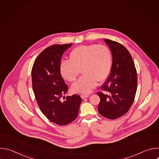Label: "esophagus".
I'll use <instances>...</instances> for the list:
<instances>
[{"label":"esophagus","mask_w":159,"mask_h":159,"mask_svg":"<svg viewBox=\"0 0 159 159\" xmlns=\"http://www.w3.org/2000/svg\"><path fill=\"white\" fill-rule=\"evenodd\" d=\"M89 96H90V95H89V94H81V95H80V96H81L82 99L87 98H88Z\"/></svg>","instance_id":"34e87169"}]
</instances>
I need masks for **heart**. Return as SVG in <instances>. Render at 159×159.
Returning a JSON list of instances; mask_svg holds the SVG:
<instances>
[{
  "mask_svg": "<svg viewBox=\"0 0 159 159\" xmlns=\"http://www.w3.org/2000/svg\"><path fill=\"white\" fill-rule=\"evenodd\" d=\"M112 54L104 45L97 44L79 46L69 54V60H62L60 72L64 79L74 81L81 70L83 75L72 85L74 93H89L109 76L112 66Z\"/></svg>",
  "mask_w": 159,
  "mask_h": 159,
  "instance_id": "heart-1",
  "label": "heart"
}]
</instances>
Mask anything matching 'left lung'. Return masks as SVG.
Returning a JSON list of instances; mask_svg holds the SVG:
<instances>
[{"mask_svg":"<svg viewBox=\"0 0 159 159\" xmlns=\"http://www.w3.org/2000/svg\"><path fill=\"white\" fill-rule=\"evenodd\" d=\"M104 41L109 47L112 57L111 74L100 87L98 111L110 120L125 115L130 109L137 92V74L133 58L121 44L108 39Z\"/></svg>","mask_w":159,"mask_h":159,"instance_id":"obj_1","label":"left lung"}]
</instances>
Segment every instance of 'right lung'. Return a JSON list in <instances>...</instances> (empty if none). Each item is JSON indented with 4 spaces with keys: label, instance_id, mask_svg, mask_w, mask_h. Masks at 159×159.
<instances>
[{
    "label": "right lung",
    "instance_id": "obj_1",
    "mask_svg": "<svg viewBox=\"0 0 159 159\" xmlns=\"http://www.w3.org/2000/svg\"><path fill=\"white\" fill-rule=\"evenodd\" d=\"M72 45L55 44L44 49L35 60L31 70L33 89L38 106L50 121L58 125L74 121L82 102L77 94L66 96L63 102L60 101L68 86L61 75L60 64L63 53Z\"/></svg>",
    "mask_w": 159,
    "mask_h": 159
}]
</instances>
